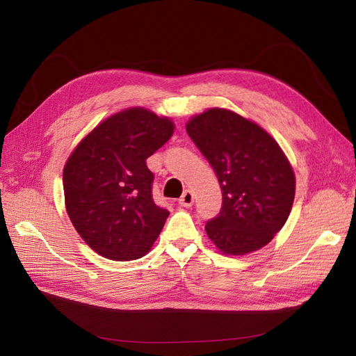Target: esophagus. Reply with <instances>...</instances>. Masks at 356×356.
<instances>
[{
	"label": "esophagus",
	"mask_w": 356,
	"mask_h": 356,
	"mask_svg": "<svg viewBox=\"0 0 356 356\" xmlns=\"http://www.w3.org/2000/svg\"><path fill=\"white\" fill-rule=\"evenodd\" d=\"M193 202H195V195H193L190 190H186L184 193H182V196L178 200V203L181 204V207H184V208H190L191 204H193Z\"/></svg>",
	"instance_id": "1"
}]
</instances>
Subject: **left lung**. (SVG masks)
<instances>
[{"label":"left lung","instance_id":"1","mask_svg":"<svg viewBox=\"0 0 356 356\" xmlns=\"http://www.w3.org/2000/svg\"><path fill=\"white\" fill-rule=\"evenodd\" d=\"M187 134L218 177L222 207L204 230L225 255L261 250L281 230L293 208L296 175L267 131L227 108L193 115Z\"/></svg>","mask_w":356,"mask_h":356}]
</instances>
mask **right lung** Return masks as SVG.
I'll list each match as a JSON object with an SVG mask.
<instances>
[{
  "mask_svg": "<svg viewBox=\"0 0 356 356\" xmlns=\"http://www.w3.org/2000/svg\"><path fill=\"white\" fill-rule=\"evenodd\" d=\"M174 131L172 118L131 106L106 117L72 149L62 177L65 208L96 254L129 261L152 250L169 212L153 200L145 160Z\"/></svg>",
  "mask_w": 356,
  "mask_h": 356,
  "instance_id": "obj_1",
  "label": "right lung"
}]
</instances>
